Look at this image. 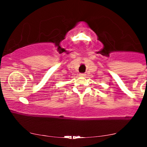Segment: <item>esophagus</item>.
<instances>
[{
  "label": "esophagus",
  "instance_id": "obj_1",
  "mask_svg": "<svg viewBox=\"0 0 147 147\" xmlns=\"http://www.w3.org/2000/svg\"><path fill=\"white\" fill-rule=\"evenodd\" d=\"M79 76H80V77H85L86 74L85 73H80L79 74Z\"/></svg>",
  "mask_w": 147,
  "mask_h": 147
}]
</instances>
